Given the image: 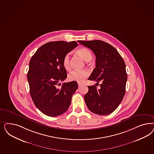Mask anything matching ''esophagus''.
Listing matches in <instances>:
<instances>
[{
    "mask_svg": "<svg viewBox=\"0 0 154 154\" xmlns=\"http://www.w3.org/2000/svg\"><path fill=\"white\" fill-rule=\"evenodd\" d=\"M82 85V83H78V86H79V87H80Z\"/></svg>",
    "mask_w": 154,
    "mask_h": 154,
    "instance_id": "obj_1",
    "label": "esophagus"
}]
</instances>
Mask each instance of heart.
<instances>
[{
	"label": "heart",
	"instance_id": "heart-1",
	"mask_svg": "<svg viewBox=\"0 0 154 154\" xmlns=\"http://www.w3.org/2000/svg\"><path fill=\"white\" fill-rule=\"evenodd\" d=\"M76 53L80 56L83 60L86 62H88L92 58V54L90 50L87 48H81L76 50ZM62 65L66 70H69L71 68L69 56V54H66L63 60ZM89 75V72L87 70L82 71H74L69 74L68 78L70 81L77 82L78 83H83L86 78Z\"/></svg>",
	"mask_w": 154,
	"mask_h": 154
}]
</instances>
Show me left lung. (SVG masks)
Here are the masks:
<instances>
[{"instance_id":"obj_1","label":"left lung","mask_w":154,"mask_h":154,"mask_svg":"<svg viewBox=\"0 0 154 154\" xmlns=\"http://www.w3.org/2000/svg\"><path fill=\"white\" fill-rule=\"evenodd\" d=\"M96 55V67L88 78L100 82V88L88 86L85 94V104L90 111L99 115L114 112L124 98L127 73L124 60L113 46L100 40L78 41Z\"/></svg>"}]
</instances>
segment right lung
Masks as SVG:
<instances>
[{"instance_id": "1", "label": "right lung", "mask_w": 154, "mask_h": 154, "mask_svg": "<svg viewBox=\"0 0 154 154\" xmlns=\"http://www.w3.org/2000/svg\"><path fill=\"white\" fill-rule=\"evenodd\" d=\"M78 45L76 41L49 42L38 48L30 60L27 74L30 94L35 106L46 116L63 114L71 104L77 82L64 83L60 88L58 85L67 78L63 58Z\"/></svg>"}]
</instances>
